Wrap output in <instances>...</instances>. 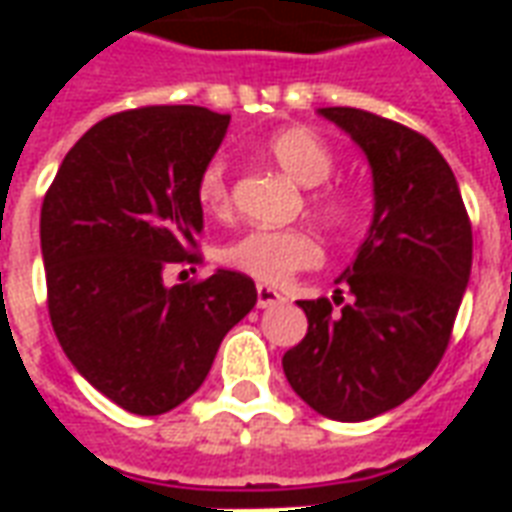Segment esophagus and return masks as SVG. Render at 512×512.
<instances>
[{"label":"esophagus","mask_w":512,"mask_h":512,"mask_svg":"<svg viewBox=\"0 0 512 512\" xmlns=\"http://www.w3.org/2000/svg\"><path fill=\"white\" fill-rule=\"evenodd\" d=\"M282 299V293L274 288H268V285H257V307L260 310H266V307H274V304H279Z\"/></svg>","instance_id":"34e87169"}]
</instances>
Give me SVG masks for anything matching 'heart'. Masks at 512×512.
<instances>
[{"label":"heart","instance_id":"1","mask_svg":"<svg viewBox=\"0 0 512 512\" xmlns=\"http://www.w3.org/2000/svg\"><path fill=\"white\" fill-rule=\"evenodd\" d=\"M263 153L288 178L301 186H315L310 191V208L323 222H329L332 227H345L354 219V197L340 186L326 183L334 175L337 158L332 147L315 131L304 126L279 128L263 142ZM194 197L208 216H216V219L230 216L233 194H230V180H227V164L222 158H211L202 164L194 180ZM222 260L235 271H244L260 282L279 285L299 271L318 266L323 260V246L310 230H301V227H288V230L255 227L233 238L230 244H224Z\"/></svg>","mask_w":512,"mask_h":512}]
</instances>
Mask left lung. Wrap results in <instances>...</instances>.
<instances>
[{
	"label": "left lung",
	"mask_w": 512,
	"mask_h": 512,
	"mask_svg": "<svg viewBox=\"0 0 512 512\" xmlns=\"http://www.w3.org/2000/svg\"><path fill=\"white\" fill-rule=\"evenodd\" d=\"M321 115L367 153L376 213L337 279L341 312L329 299L299 301L310 326L282 367L318 414L362 422L400 406L439 367L472 271V222L450 164L419 131L354 106Z\"/></svg>",
	"instance_id": "1"
}]
</instances>
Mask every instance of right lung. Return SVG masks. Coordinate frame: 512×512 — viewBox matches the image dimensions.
I'll return each instance as SVG.
<instances>
[{
  "label": "right lung",
  "instance_id": "add662e5",
  "mask_svg": "<svg viewBox=\"0 0 512 512\" xmlns=\"http://www.w3.org/2000/svg\"><path fill=\"white\" fill-rule=\"evenodd\" d=\"M230 115L139 106L104 117L68 150L40 208L46 304L73 367L112 403L156 417L194 395L224 334L255 307V282L216 271L167 288L200 263L194 180Z\"/></svg>",
  "mask_w": 512,
  "mask_h": 512
}]
</instances>
